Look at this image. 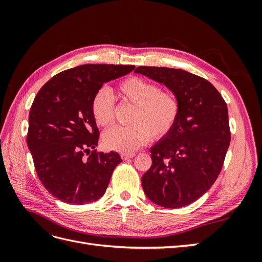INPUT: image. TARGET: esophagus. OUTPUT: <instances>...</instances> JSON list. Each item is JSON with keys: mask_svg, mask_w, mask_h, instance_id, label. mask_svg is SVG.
Instances as JSON below:
<instances>
[{"mask_svg": "<svg viewBox=\"0 0 262 262\" xmlns=\"http://www.w3.org/2000/svg\"><path fill=\"white\" fill-rule=\"evenodd\" d=\"M134 156H136V154H134V153H122L121 154V158H122V160H124V161L130 160V158H132Z\"/></svg>", "mask_w": 262, "mask_h": 262, "instance_id": "1", "label": "esophagus"}]
</instances>
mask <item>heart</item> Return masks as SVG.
<instances>
[{"label":"heart","instance_id":"heart-1","mask_svg":"<svg viewBox=\"0 0 262 262\" xmlns=\"http://www.w3.org/2000/svg\"><path fill=\"white\" fill-rule=\"evenodd\" d=\"M118 95L125 105L133 106L129 126H116L104 134L106 147L132 153L149 140H160L172 130L180 114V99L172 91L160 90L156 84L139 76H130L118 85ZM92 114L102 128L116 119L114 97L108 90H99L92 100Z\"/></svg>","mask_w":262,"mask_h":262}]
</instances>
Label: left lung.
Returning <instances> with one entry per match:
<instances>
[{"mask_svg":"<svg viewBox=\"0 0 262 262\" xmlns=\"http://www.w3.org/2000/svg\"><path fill=\"white\" fill-rule=\"evenodd\" d=\"M134 72L163 83L180 99L176 124L149 149L143 190L161 207H186L208 191L223 167L231 142L226 102L209 81L184 70L139 67Z\"/></svg>","mask_w":262,"mask_h":262,"instance_id":"left-lung-1","label":"left lung"}]
</instances>
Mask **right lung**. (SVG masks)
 Here are the masks:
<instances>
[{
	"mask_svg": "<svg viewBox=\"0 0 262 262\" xmlns=\"http://www.w3.org/2000/svg\"><path fill=\"white\" fill-rule=\"evenodd\" d=\"M133 69L80 66L54 75L36 95L29 112L27 145L39 179L57 199L82 205L105 193L122 160L114 150L94 149L99 130L92 114V100L104 83Z\"/></svg>",
	"mask_w": 262,
	"mask_h": 262,
	"instance_id": "right-lung-1",
	"label": "right lung"
}]
</instances>
